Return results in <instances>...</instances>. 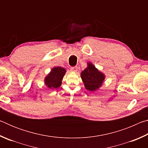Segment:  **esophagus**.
I'll list each match as a JSON object with an SVG mask.
<instances>
[{"label":"esophagus","mask_w":148,"mask_h":148,"mask_svg":"<svg viewBox=\"0 0 148 148\" xmlns=\"http://www.w3.org/2000/svg\"><path fill=\"white\" fill-rule=\"evenodd\" d=\"M71 71L72 72H77V66L71 67Z\"/></svg>","instance_id":"obj_1"}]
</instances>
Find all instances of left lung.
Wrapping results in <instances>:
<instances>
[{"label": "left lung", "instance_id": "obj_1", "mask_svg": "<svg viewBox=\"0 0 148 148\" xmlns=\"http://www.w3.org/2000/svg\"><path fill=\"white\" fill-rule=\"evenodd\" d=\"M81 77L87 90L95 91L102 86L105 76L91 62L87 63V67L82 72Z\"/></svg>", "mask_w": 148, "mask_h": 148}]
</instances>
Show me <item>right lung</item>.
Segmentation results:
<instances>
[{"instance_id":"1","label":"right lung","mask_w":148,"mask_h":148,"mask_svg":"<svg viewBox=\"0 0 148 148\" xmlns=\"http://www.w3.org/2000/svg\"><path fill=\"white\" fill-rule=\"evenodd\" d=\"M66 70L61 66L54 67L51 72L45 77L44 82L46 86L49 89H57L61 86Z\"/></svg>"}]
</instances>
